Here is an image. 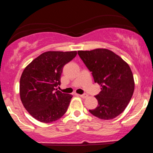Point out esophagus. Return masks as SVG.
<instances>
[{"mask_svg": "<svg viewBox=\"0 0 153 153\" xmlns=\"http://www.w3.org/2000/svg\"><path fill=\"white\" fill-rule=\"evenodd\" d=\"M80 96L81 98H82V99H85V98L88 97V95L86 94H81L80 95Z\"/></svg>", "mask_w": 153, "mask_h": 153, "instance_id": "esophagus-1", "label": "esophagus"}]
</instances>
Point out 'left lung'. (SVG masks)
Masks as SVG:
<instances>
[{
  "instance_id": "left-lung-1",
  "label": "left lung",
  "mask_w": 153,
  "mask_h": 153,
  "mask_svg": "<svg viewBox=\"0 0 153 153\" xmlns=\"http://www.w3.org/2000/svg\"><path fill=\"white\" fill-rule=\"evenodd\" d=\"M82 62L91 72L94 82L101 87L95 96L98 106L89 110L101 119H112L122 113L131 99L134 82L129 65L112 51L96 49L78 51Z\"/></svg>"
}]
</instances>
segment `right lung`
Masks as SVG:
<instances>
[{"mask_svg":"<svg viewBox=\"0 0 153 153\" xmlns=\"http://www.w3.org/2000/svg\"><path fill=\"white\" fill-rule=\"evenodd\" d=\"M76 54V51L44 52L23 71L20 98L24 108L36 120L50 123L65 114L73 96L63 94L56 87L60 85L63 67Z\"/></svg>","mask_w":153,"mask_h":153,"instance_id":"1","label":"right lung"}]
</instances>
